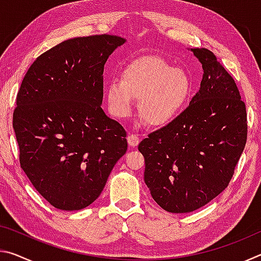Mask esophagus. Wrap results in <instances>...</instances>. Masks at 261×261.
<instances>
[{
    "label": "esophagus",
    "mask_w": 261,
    "mask_h": 261,
    "mask_svg": "<svg viewBox=\"0 0 261 261\" xmlns=\"http://www.w3.org/2000/svg\"><path fill=\"white\" fill-rule=\"evenodd\" d=\"M126 140H127V144H129L130 147L138 146V144H139V141H140L139 137L137 136V135H134V134H130L129 136H127L126 137Z\"/></svg>",
    "instance_id": "34e87169"
}]
</instances>
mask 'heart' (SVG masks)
<instances>
[{
	"label": "heart",
	"instance_id": "b5f03b06",
	"mask_svg": "<svg viewBox=\"0 0 261 261\" xmlns=\"http://www.w3.org/2000/svg\"><path fill=\"white\" fill-rule=\"evenodd\" d=\"M191 93L188 72L156 56L132 61L123 70L120 81L114 79L105 88L108 109L115 117L129 116L134 99L139 98L141 117L153 126L168 124L178 116Z\"/></svg>",
	"mask_w": 261,
	"mask_h": 261
}]
</instances>
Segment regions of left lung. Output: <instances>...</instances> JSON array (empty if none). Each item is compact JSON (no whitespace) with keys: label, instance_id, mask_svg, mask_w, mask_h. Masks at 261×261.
Returning a JSON list of instances; mask_svg holds the SVG:
<instances>
[{"label":"left lung","instance_id":"obj_1","mask_svg":"<svg viewBox=\"0 0 261 261\" xmlns=\"http://www.w3.org/2000/svg\"><path fill=\"white\" fill-rule=\"evenodd\" d=\"M202 65L199 91L173 122L140 141L144 180L170 213H189L228 187L245 147V103L232 77L206 48H191Z\"/></svg>","mask_w":261,"mask_h":261}]
</instances>
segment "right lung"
<instances>
[{"label": "right lung", "mask_w": 261, "mask_h": 261, "mask_svg": "<svg viewBox=\"0 0 261 261\" xmlns=\"http://www.w3.org/2000/svg\"><path fill=\"white\" fill-rule=\"evenodd\" d=\"M125 42L69 39L39 56L21 82L14 113L20 167L57 210L91 205L126 152L124 129L101 108L105 63Z\"/></svg>", "instance_id": "obj_1"}]
</instances>
